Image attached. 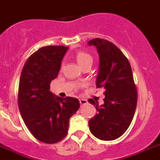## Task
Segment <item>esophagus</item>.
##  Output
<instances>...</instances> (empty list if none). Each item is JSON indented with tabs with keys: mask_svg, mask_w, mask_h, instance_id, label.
Here are the masks:
<instances>
[{
	"mask_svg": "<svg viewBox=\"0 0 160 160\" xmlns=\"http://www.w3.org/2000/svg\"><path fill=\"white\" fill-rule=\"evenodd\" d=\"M88 102V101L86 99H83V98H80V103L81 105H83V104H86Z\"/></svg>",
	"mask_w": 160,
	"mask_h": 160,
	"instance_id": "obj_1",
	"label": "esophagus"
}]
</instances>
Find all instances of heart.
Instances as JSON below:
<instances>
[{"label":"heart","mask_w":160,"mask_h":160,"mask_svg":"<svg viewBox=\"0 0 160 160\" xmlns=\"http://www.w3.org/2000/svg\"><path fill=\"white\" fill-rule=\"evenodd\" d=\"M76 58H77V63L79 64L80 67L84 66L85 65H88V64L93 63V58H92V57L89 53H85V52H78L77 55H76Z\"/></svg>","instance_id":"b5f03b06"}]
</instances>
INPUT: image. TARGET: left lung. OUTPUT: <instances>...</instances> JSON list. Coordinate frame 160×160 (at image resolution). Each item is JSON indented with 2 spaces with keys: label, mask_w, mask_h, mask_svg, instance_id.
Returning <instances> with one entry per match:
<instances>
[{
  "label": "left lung",
  "mask_w": 160,
  "mask_h": 160,
  "mask_svg": "<svg viewBox=\"0 0 160 160\" xmlns=\"http://www.w3.org/2000/svg\"><path fill=\"white\" fill-rule=\"evenodd\" d=\"M95 46L99 57L96 87L105 90L104 103L89 98L97 113L88 122L92 133L102 141L123 135L132 122L137 102V90L127 58L114 43L102 38L88 42Z\"/></svg>",
  "instance_id": "8db88e82"
}]
</instances>
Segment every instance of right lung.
Returning <instances> with one entry per match:
<instances>
[{
  "label": "right lung",
  "mask_w": 160,
  "mask_h": 160,
  "mask_svg": "<svg viewBox=\"0 0 160 160\" xmlns=\"http://www.w3.org/2000/svg\"><path fill=\"white\" fill-rule=\"evenodd\" d=\"M68 49L40 48L27 60L19 79L18 105L22 118L31 134L46 144L58 142L67 135L69 118L80 108L77 98H61L50 91Z\"/></svg>",
  "instance_id": "right-lung-1"
}]
</instances>
